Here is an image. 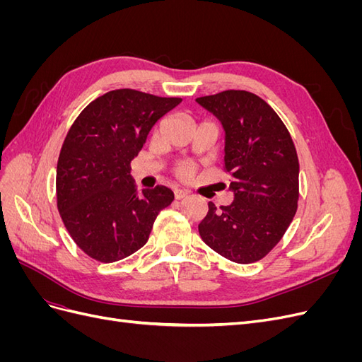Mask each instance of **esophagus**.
<instances>
[{"instance_id": "34e87169", "label": "esophagus", "mask_w": 362, "mask_h": 362, "mask_svg": "<svg viewBox=\"0 0 362 362\" xmlns=\"http://www.w3.org/2000/svg\"><path fill=\"white\" fill-rule=\"evenodd\" d=\"M173 194H175V199H182V198H185V196L189 194V192L187 190H181V189H177L173 192Z\"/></svg>"}]
</instances>
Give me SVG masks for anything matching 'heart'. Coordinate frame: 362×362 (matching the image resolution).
I'll use <instances>...</instances> for the list:
<instances>
[{
  "instance_id": "1",
  "label": "heart",
  "mask_w": 362,
  "mask_h": 362,
  "mask_svg": "<svg viewBox=\"0 0 362 362\" xmlns=\"http://www.w3.org/2000/svg\"><path fill=\"white\" fill-rule=\"evenodd\" d=\"M192 172H193V169H192V166H189V164H184V166L180 169V175L184 178L192 177Z\"/></svg>"
}]
</instances>
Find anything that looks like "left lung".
<instances>
[{"label":"left lung","instance_id":"left-lung-1","mask_svg":"<svg viewBox=\"0 0 362 362\" xmlns=\"http://www.w3.org/2000/svg\"><path fill=\"white\" fill-rule=\"evenodd\" d=\"M225 131V169L234 201L208 202L198 225L204 243L238 264L266 257L298 210L299 160L291 136L275 110L246 90L196 98Z\"/></svg>","mask_w":362,"mask_h":362}]
</instances>
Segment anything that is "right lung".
I'll list each match as a JSON object with an SVG mask.
<instances>
[{
	"mask_svg": "<svg viewBox=\"0 0 362 362\" xmlns=\"http://www.w3.org/2000/svg\"><path fill=\"white\" fill-rule=\"evenodd\" d=\"M181 101L119 89L96 98L75 119L57 163V206L74 242L89 257L115 262L134 254L173 201L166 185L139 193L129 163L158 119Z\"/></svg>",
	"mask_w": 362,
	"mask_h": 362,
	"instance_id": "obj_1",
	"label": "right lung"
}]
</instances>
